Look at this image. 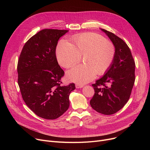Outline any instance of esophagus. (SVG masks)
Segmentation results:
<instances>
[{"mask_svg":"<svg viewBox=\"0 0 150 150\" xmlns=\"http://www.w3.org/2000/svg\"><path fill=\"white\" fill-rule=\"evenodd\" d=\"M83 84H75V87L76 88H81L83 87Z\"/></svg>","mask_w":150,"mask_h":150,"instance_id":"1","label":"esophagus"}]
</instances>
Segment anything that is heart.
<instances>
[{
  "mask_svg": "<svg viewBox=\"0 0 150 150\" xmlns=\"http://www.w3.org/2000/svg\"><path fill=\"white\" fill-rule=\"evenodd\" d=\"M73 44L66 39L61 40L57 49L59 64L64 68L73 66L83 57L84 64L74 67L67 72V79L79 84L92 81L96 74H104L114 62L116 50L113 43L97 33L76 35Z\"/></svg>",
  "mask_w": 150,
  "mask_h": 150,
  "instance_id": "b5f03b06",
  "label": "heart"
}]
</instances>
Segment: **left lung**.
<instances>
[{
    "mask_svg": "<svg viewBox=\"0 0 150 150\" xmlns=\"http://www.w3.org/2000/svg\"><path fill=\"white\" fill-rule=\"evenodd\" d=\"M101 30L112 42L116 53L104 76L92 84L95 93L90 104L97 112L111 115L120 110L130 97L135 81L136 64L128 45L114 33Z\"/></svg>",
    "mask_w": 150,
    "mask_h": 150,
    "instance_id": "obj_1",
    "label": "left lung"
}]
</instances>
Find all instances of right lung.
I'll use <instances>...</instances> for the list:
<instances>
[{"label": "right lung", "mask_w": 150, "mask_h": 150, "mask_svg": "<svg viewBox=\"0 0 150 150\" xmlns=\"http://www.w3.org/2000/svg\"><path fill=\"white\" fill-rule=\"evenodd\" d=\"M69 30L44 29L23 45L18 63V84L23 101L38 116L53 120L69 107L74 83L61 86L64 72L58 64L56 47Z\"/></svg>", "instance_id": "obj_1"}]
</instances>
